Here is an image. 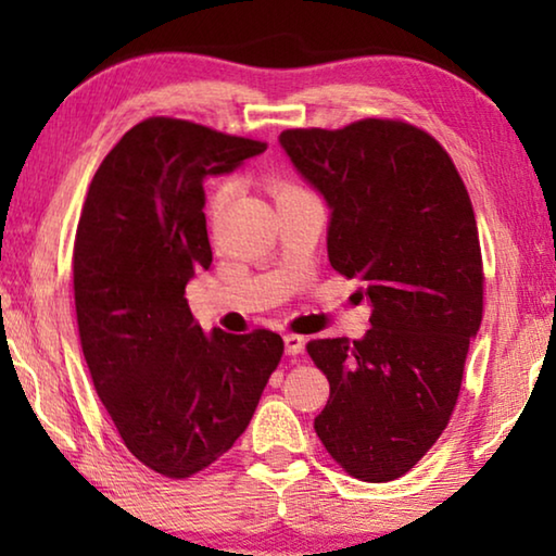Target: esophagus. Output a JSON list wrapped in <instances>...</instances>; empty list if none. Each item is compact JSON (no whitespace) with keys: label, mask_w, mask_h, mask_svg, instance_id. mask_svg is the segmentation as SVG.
Masks as SVG:
<instances>
[{"label":"esophagus","mask_w":556,"mask_h":556,"mask_svg":"<svg viewBox=\"0 0 556 556\" xmlns=\"http://www.w3.org/2000/svg\"><path fill=\"white\" fill-rule=\"evenodd\" d=\"M285 351L287 355H299L304 351V338L296 336V333H287L285 336Z\"/></svg>","instance_id":"obj_1"}]
</instances>
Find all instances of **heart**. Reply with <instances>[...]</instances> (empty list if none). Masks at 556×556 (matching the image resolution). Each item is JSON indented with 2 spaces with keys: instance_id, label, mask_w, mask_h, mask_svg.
<instances>
[{
  "instance_id": "1",
  "label": "heart",
  "mask_w": 556,
  "mask_h": 556,
  "mask_svg": "<svg viewBox=\"0 0 556 556\" xmlns=\"http://www.w3.org/2000/svg\"><path fill=\"white\" fill-rule=\"evenodd\" d=\"M296 191H304V188L301 186H296V184H291V181H279L277 186H275V193L277 195H285V193H296ZM220 203H223V191H218L213 195V201H211V211L215 213L220 208Z\"/></svg>"
}]
</instances>
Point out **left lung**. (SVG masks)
Instances as JSON below:
<instances>
[{"label":"left lung","instance_id":"1","mask_svg":"<svg viewBox=\"0 0 556 556\" xmlns=\"http://www.w3.org/2000/svg\"><path fill=\"white\" fill-rule=\"evenodd\" d=\"M279 142L331 208L328 262L372 304L361 341L306 343L331 384L314 429L348 476L388 483L446 429L481 328L473 205L446 149L409 122L285 129Z\"/></svg>","mask_w":556,"mask_h":556}]
</instances>
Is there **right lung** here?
<instances>
[{
    "label": "right lung",
    "instance_id": "obj_1",
    "mask_svg": "<svg viewBox=\"0 0 556 556\" xmlns=\"http://www.w3.org/2000/svg\"><path fill=\"white\" fill-rule=\"evenodd\" d=\"M265 149L149 117L102 159L75 230V316L92 384L131 456L176 481L238 441L285 353L267 328L205 336L184 296L213 262L203 181Z\"/></svg>",
    "mask_w": 556,
    "mask_h": 556
}]
</instances>
